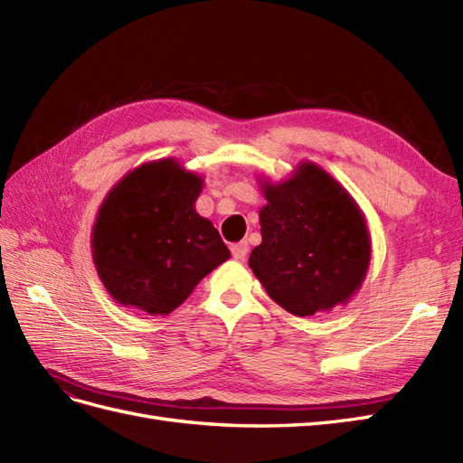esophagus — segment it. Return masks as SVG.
I'll list each match as a JSON object with an SVG mask.
<instances>
[{
    "label": "esophagus",
    "mask_w": 463,
    "mask_h": 463,
    "mask_svg": "<svg viewBox=\"0 0 463 463\" xmlns=\"http://www.w3.org/2000/svg\"><path fill=\"white\" fill-rule=\"evenodd\" d=\"M247 253H249V243L247 241H240V243L232 245V255H233L235 260H245Z\"/></svg>",
    "instance_id": "1"
}]
</instances>
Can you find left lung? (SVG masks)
I'll return each instance as SVG.
<instances>
[{"instance_id":"left-lung-1","label":"left lung","mask_w":463,"mask_h":463,"mask_svg":"<svg viewBox=\"0 0 463 463\" xmlns=\"http://www.w3.org/2000/svg\"><path fill=\"white\" fill-rule=\"evenodd\" d=\"M262 241L249 266L266 293L296 317L345 305L371 264V233L359 204L315 162L291 177L260 179Z\"/></svg>"}]
</instances>
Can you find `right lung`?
<instances>
[{"mask_svg":"<svg viewBox=\"0 0 463 463\" xmlns=\"http://www.w3.org/2000/svg\"><path fill=\"white\" fill-rule=\"evenodd\" d=\"M203 185L199 174L162 158L109 189L92 228V260L111 299L152 317L170 315L230 259L213 222L194 210Z\"/></svg>","mask_w":463,"mask_h":463,"instance_id":"right-lung-1","label":"right lung"}]
</instances>
